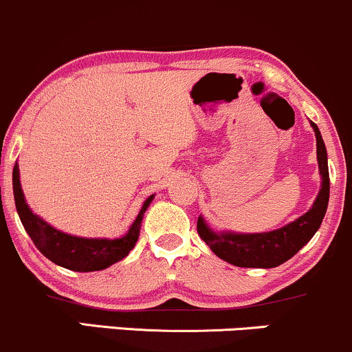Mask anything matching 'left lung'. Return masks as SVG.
Segmentation results:
<instances>
[{"instance_id":"8db88e82","label":"left lung","mask_w":352,"mask_h":352,"mask_svg":"<svg viewBox=\"0 0 352 352\" xmlns=\"http://www.w3.org/2000/svg\"><path fill=\"white\" fill-rule=\"evenodd\" d=\"M311 127L316 135L318 165L321 173V190L313 207L292 223L265 233H217L199 217L197 232L218 258L241 268H274L300 252L321 227L329 201L328 152L318 125L311 122Z\"/></svg>"}]
</instances>
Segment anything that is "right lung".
Segmentation results:
<instances>
[{
    "mask_svg": "<svg viewBox=\"0 0 352 352\" xmlns=\"http://www.w3.org/2000/svg\"><path fill=\"white\" fill-rule=\"evenodd\" d=\"M13 193L19 220H21L28 235L33 240L36 248L52 263L71 270V272L82 273L106 270L127 256L139 240L144 213L153 200V195H151L144 201L139 215L124 236L109 240V238H82L67 235V233L51 227L41 217L33 213V210L28 207L26 199H24L21 182H19L18 164H14L13 168Z\"/></svg>",
    "mask_w": 352,
    "mask_h": 352,
    "instance_id": "obj_1",
    "label": "right lung"
}]
</instances>
